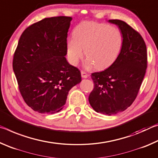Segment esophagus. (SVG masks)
I'll return each instance as SVG.
<instances>
[{"instance_id": "1", "label": "esophagus", "mask_w": 158, "mask_h": 158, "mask_svg": "<svg viewBox=\"0 0 158 158\" xmlns=\"http://www.w3.org/2000/svg\"><path fill=\"white\" fill-rule=\"evenodd\" d=\"M81 77L84 79H86V78H88V77H89V75H88V74L85 73V72H83V71L81 72Z\"/></svg>"}]
</instances>
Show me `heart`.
I'll return each mask as SVG.
<instances>
[{
	"label": "heart",
	"mask_w": 158,
	"mask_h": 158,
	"mask_svg": "<svg viewBox=\"0 0 158 158\" xmlns=\"http://www.w3.org/2000/svg\"><path fill=\"white\" fill-rule=\"evenodd\" d=\"M73 35L66 44L68 60L76 66L85 53L87 69L94 66L97 69L109 68L118 59L123 46L121 32L105 23L82 22L74 28Z\"/></svg>",
	"instance_id": "heart-1"
}]
</instances>
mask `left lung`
I'll return each instance as SVG.
<instances>
[{
    "mask_svg": "<svg viewBox=\"0 0 158 158\" xmlns=\"http://www.w3.org/2000/svg\"><path fill=\"white\" fill-rule=\"evenodd\" d=\"M123 37V46L115 63L105 70L94 73L90 106L98 113L111 115L123 111L137 97L147 68L146 46L142 37L123 21L111 19Z\"/></svg>",
    "mask_w": 158,
    "mask_h": 158,
    "instance_id": "8db88e82",
    "label": "left lung"
}]
</instances>
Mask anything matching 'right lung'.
I'll use <instances>...</instances> for the list:
<instances>
[{
  "label": "right lung",
  "mask_w": 158,
  "mask_h": 158,
  "mask_svg": "<svg viewBox=\"0 0 158 158\" xmlns=\"http://www.w3.org/2000/svg\"><path fill=\"white\" fill-rule=\"evenodd\" d=\"M72 17L45 18L23 32L13 70L26 103L35 111L56 114L68 92L81 81V73L67 61V37Z\"/></svg>",
  "instance_id": "add662e5"
}]
</instances>
